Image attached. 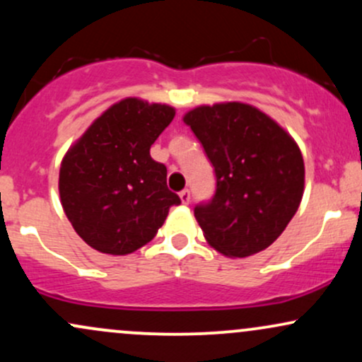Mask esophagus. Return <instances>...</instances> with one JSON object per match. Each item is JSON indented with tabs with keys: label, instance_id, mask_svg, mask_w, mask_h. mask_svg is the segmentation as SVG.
<instances>
[{
	"label": "esophagus",
	"instance_id": "obj_1",
	"mask_svg": "<svg viewBox=\"0 0 362 362\" xmlns=\"http://www.w3.org/2000/svg\"><path fill=\"white\" fill-rule=\"evenodd\" d=\"M178 195H180V201H182V204H189V202H190V190H182V192L180 194H178Z\"/></svg>",
	"mask_w": 362,
	"mask_h": 362
}]
</instances>
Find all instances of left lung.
I'll list each match as a JSON object with an SVG mask.
<instances>
[{
    "label": "left lung",
    "mask_w": 362,
    "mask_h": 362,
    "mask_svg": "<svg viewBox=\"0 0 362 362\" xmlns=\"http://www.w3.org/2000/svg\"><path fill=\"white\" fill-rule=\"evenodd\" d=\"M216 173L209 202L194 216L213 248L226 257L265 250L300 207L305 163L279 124L240 102L202 105L185 114Z\"/></svg>",
    "instance_id": "left-lung-1"
}]
</instances>
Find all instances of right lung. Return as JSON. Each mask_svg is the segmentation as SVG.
<instances>
[{"instance_id": "add662e5", "label": "right lung", "mask_w": 362, "mask_h": 362, "mask_svg": "<svg viewBox=\"0 0 362 362\" xmlns=\"http://www.w3.org/2000/svg\"><path fill=\"white\" fill-rule=\"evenodd\" d=\"M175 117L161 103L126 98L95 120L59 170L61 204L95 250L127 255L151 242L180 197L149 148Z\"/></svg>"}]
</instances>
